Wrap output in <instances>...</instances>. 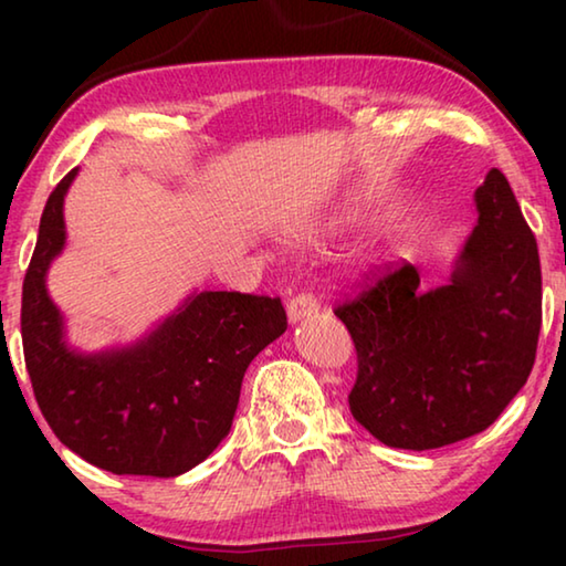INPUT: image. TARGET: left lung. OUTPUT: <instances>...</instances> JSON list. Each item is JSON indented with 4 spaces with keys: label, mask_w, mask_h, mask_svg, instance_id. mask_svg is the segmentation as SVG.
Returning a JSON list of instances; mask_svg holds the SVG:
<instances>
[{
    "label": "left lung",
    "mask_w": 566,
    "mask_h": 566,
    "mask_svg": "<svg viewBox=\"0 0 566 566\" xmlns=\"http://www.w3.org/2000/svg\"><path fill=\"white\" fill-rule=\"evenodd\" d=\"M76 171L46 199L22 284V347L36 405L56 439L90 464L179 476L229 432L249 361L286 329L284 306L205 290L127 347L72 349L46 272L66 244L64 197Z\"/></svg>",
    "instance_id": "1"
}]
</instances>
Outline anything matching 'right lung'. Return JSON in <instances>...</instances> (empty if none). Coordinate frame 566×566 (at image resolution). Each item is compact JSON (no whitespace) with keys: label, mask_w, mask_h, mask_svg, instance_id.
Listing matches in <instances>:
<instances>
[{"label":"right lung","mask_w":566,"mask_h":566,"mask_svg":"<svg viewBox=\"0 0 566 566\" xmlns=\"http://www.w3.org/2000/svg\"><path fill=\"white\" fill-rule=\"evenodd\" d=\"M474 207L449 284L424 292L415 266L387 264L334 310L357 349L352 415L387 447L421 452L484 432L532 371L536 239L502 175H486Z\"/></svg>","instance_id":"add662e5"}]
</instances>
